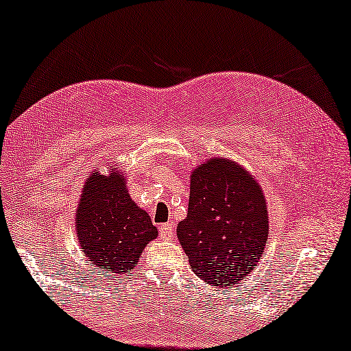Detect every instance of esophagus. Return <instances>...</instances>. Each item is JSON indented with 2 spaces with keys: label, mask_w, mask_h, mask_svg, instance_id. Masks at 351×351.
<instances>
[{
  "label": "esophagus",
  "mask_w": 351,
  "mask_h": 351,
  "mask_svg": "<svg viewBox=\"0 0 351 351\" xmlns=\"http://www.w3.org/2000/svg\"><path fill=\"white\" fill-rule=\"evenodd\" d=\"M172 237H174V225L172 223L160 225V238L161 239H171Z\"/></svg>",
  "instance_id": "obj_1"
}]
</instances>
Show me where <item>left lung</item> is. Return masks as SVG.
Masks as SVG:
<instances>
[{"mask_svg":"<svg viewBox=\"0 0 351 351\" xmlns=\"http://www.w3.org/2000/svg\"><path fill=\"white\" fill-rule=\"evenodd\" d=\"M177 237L190 267L210 286L246 280L268 237L262 189L241 166L215 158L191 174L189 214Z\"/></svg>","mask_w":351,"mask_h":351,"instance_id":"obj_1","label":"left lung"}]
</instances>
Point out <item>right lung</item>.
<instances>
[{"instance_id": "add662e5", "label": "right lung", "mask_w": 351, "mask_h": 351, "mask_svg": "<svg viewBox=\"0 0 351 351\" xmlns=\"http://www.w3.org/2000/svg\"><path fill=\"white\" fill-rule=\"evenodd\" d=\"M124 176L93 172L83 189L76 210V232L93 265L113 273L132 270L158 230L150 215L134 204Z\"/></svg>"}]
</instances>
